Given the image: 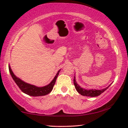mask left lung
<instances>
[{
    "instance_id": "8db88e82",
    "label": "left lung",
    "mask_w": 128,
    "mask_h": 128,
    "mask_svg": "<svg viewBox=\"0 0 128 128\" xmlns=\"http://www.w3.org/2000/svg\"><path fill=\"white\" fill-rule=\"evenodd\" d=\"M73 83H74V85L75 87V88L77 90L78 93L81 94L82 96H86V97H97L100 95L101 94H102L103 92H104L108 87L110 86H108V87H106V88L102 89V90H96V89H92V90H86L82 88L81 87L79 86L78 85V84L77 83L75 79V76H74V80H73Z\"/></svg>"
}]
</instances>
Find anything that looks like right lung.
I'll use <instances>...</instances> for the list:
<instances>
[{"label": "right lung", "mask_w": 128, "mask_h": 128, "mask_svg": "<svg viewBox=\"0 0 128 128\" xmlns=\"http://www.w3.org/2000/svg\"><path fill=\"white\" fill-rule=\"evenodd\" d=\"M8 69H9L10 73L11 74L12 78H13L14 81L15 82L16 84L18 86L20 90L25 94H27V95L33 96V97L45 96L50 93L52 90V89H53V87L55 84L56 80L58 76L60 70H59L57 74H56L55 78H54V79L52 80V82L49 84L44 87H36V86L26 83V82H23L19 78H17L14 75V74L13 72H12V70L10 66H8Z\"/></svg>", "instance_id": "1"}]
</instances>
